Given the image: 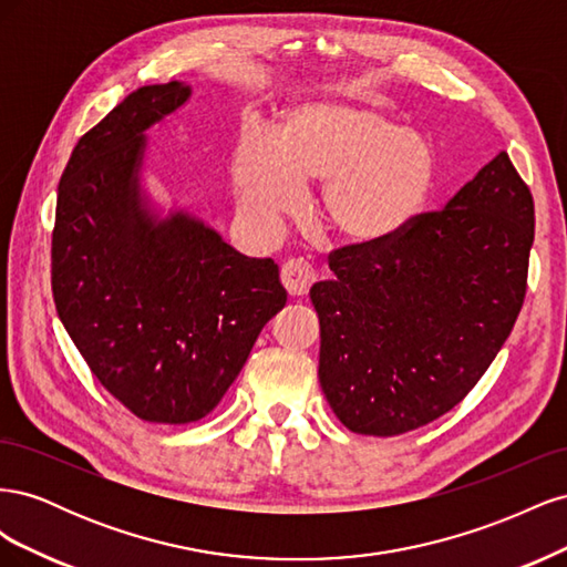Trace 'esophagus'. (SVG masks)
I'll return each mask as SVG.
<instances>
[{"label": "esophagus", "mask_w": 567, "mask_h": 567, "mask_svg": "<svg viewBox=\"0 0 567 567\" xmlns=\"http://www.w3.org/2000/svg\"><path fill=\"white\" fill-rule=\"evenodd\" d=\"M317 274L312 269L310 262L305 260H286L281 265V284L286 286V290L290 296H307V290L315 284Z\"/></svg>", "instance_id": "esophagus-1"}]
</instances>
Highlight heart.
I'll return each mask as SVG.
<instances>
[{
	"instance_id": "b5f03b06",
	"label": "heart",
	"mask_w": 567,
	"mask_h": 567,
	"mask_svg": "<svg viewBox=\"0 0 567 567\" xmlns=\"http://www.w3.org/2000/svg\"><path fill=\"white\" fill-rule=\"evenodd\" d=\"M437 148L385 113L354 104H312L277 134H244L231 182L246 225L265 234L296 215L302 186H321L323 227L348 244H381L406 229L433 194Z\"/></svg>"
}]
</instances>
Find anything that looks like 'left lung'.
<instances>
[{
    "label": "left lung",
    "instance_id": "1",
    "mask_svg": "<svg viewBox=\"0 0 567 567\" xmlns=\"http://www.w3.org/2000/svg\"><path fill=\"white\" fill-rule=\"evenodd\" d=\"M535 200L508 153L381 244L329 255L310 288L319 383L352 433L392 437L440 419L483 379L516 323Z\"/></svg>",
    "mask_w": 567,
    "mask_h": 567
}]
</instances>
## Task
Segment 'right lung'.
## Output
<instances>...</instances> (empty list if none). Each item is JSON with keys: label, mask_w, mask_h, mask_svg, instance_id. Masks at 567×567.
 Listing matches in <instances>:
<instances>
[{"label": "right lung", "mask_w": 567, "mask_h": 567, "mask_svg": "<svg viewBox=\"0 0 567 567\" xmlns=\"http://www.w3.org/2000/svg\"><path fill=\"white\" fill-rule=\"evenodd\" d=\"M192 96L148 84L80 136L51 234L56 312L113 398L148 423H194L225 398L286 305L279 267L246 257L188 213L142 198L144 132Z\"/></svg>", "instance_id": "1"}]
</instances>
